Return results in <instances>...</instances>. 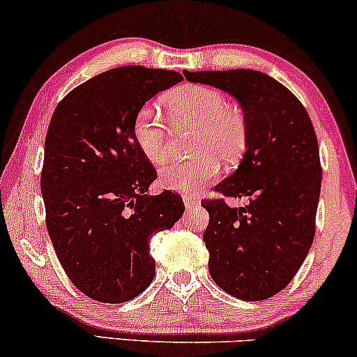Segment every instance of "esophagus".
Segmentation results:
<instances>
[{"label":"esophagus","mask_w":357,"mask_h":357,"mask_svg":"<svg viewBox=\"0 0 357 357\" xmlns=\"http://www.w3.org/2000/svg\"><path fill=\"white\" fill-rule=\"evenodd\" d=\"M183 202H184V206H186V208H192V206H196V204H199V199L198 198H191V196H184Z\"/></svg>","instance_id":"obj_1"}]
</instances>
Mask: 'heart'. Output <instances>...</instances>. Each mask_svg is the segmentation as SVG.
<instances>
[{
	"label": "heart",
	"mask_w": 357,
	"mask_h": 357,
	"mask_svg": "<svg viewBox=\"0 0 357 357\" xmlns=\"http://www.w3.org/2000/svg\"><path fill=\"white\" fill-rule=\"evenodd\" d=\"M176 126L195 124L191 159H174L159 171V184L166 190L195 195L218 174L221 162H233L247 146V122L238 109L228 105L220 90L188 85L165 99ZM134 139L151 162H162L169 154L171 129L154 105H144L134 119Z\"/></svg>",
	"instance_id": "heart-1"
}]
</instances>
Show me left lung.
Segmentation results:
<instances>
[{
    "label": "left lung",
    "mask_w": 357,
    "mask_h": 357,
    "mask_svg": "<svg viewBox=\"0 0 357 357\" xmlns=\"http://www.w3.org/2000/svg\"><path fill=\"white\" fill-rule=\"evenodd\" d=\"M240 102L247 153L238 169L203 199L210 215L203 241L208 268L220 289L241 301L275 296L301 268L315 235L322 167L309 114L285 85L257 70L184 72ZM248 195L243 208L227 197Z\"/></svg>",
    "instance_id": "left-lung-1"
}]
</instances>
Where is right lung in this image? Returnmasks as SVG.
<instances>
[{
	"mask_svg": "<svg viewBox=\"0 0 357 357\" xmlns=\"http://www.w3.org/2000/svg\"><path fill=\"white\" fill-rule=\"evenodd\" d=\"M181 73L129 65L68 92L45 139L42 195L48 235L65 273L82 294L122 304L153 282L154 233L181 218V196H146L158 176L134 139V119Z\"/></svg>",
	"mask_w": 357,
	"mask_h": 357,
	"instance_id": "obj_1",
	"label": "right lung"
}]
</instances>
